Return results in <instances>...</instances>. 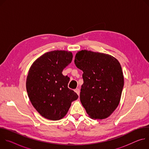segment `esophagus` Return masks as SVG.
<instances>
[{
    "instance_id": "esophagus-1",
    "label": "esophagus",
    "mask_w": 149,
    "mask_h": 149,
    "mask_svg": "<svg viewBox=\"0 0 149 149\" xmlns=\"http://www.w3.org/2000/svg\"><path fill=\"white\" fill-rule=\"evenodd\" d=\"M75 92L78 94V96L79 95V90L78 88H76V89L75 90Z\"/></svg>"
}]
</instances>
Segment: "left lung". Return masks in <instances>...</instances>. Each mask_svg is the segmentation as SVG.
<instances>
[{
	"mask_svg": "<svg viewBox=\"0 0 149 149\" xmlns=\"http://www.w3.org/2000/svg\"><path fill=\"white\" fill-rule=\"evenodd\" d=\"M74 62L83 72L80 101L87 113L93 119L109 117L119 104L124 86L119 62L107 54L82 50Z\"/></svg>",
	"mask_w": 149,
	"mask_h": 149,
	"instance_id": "8db88e82",
	"label": "left lung"
}]
</instances>
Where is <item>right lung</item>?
Segmentation results:
<instances>
[{
  "mask_svg": "<svg viewBox=\"0 0 149 149\" xmlns=\"http://www.w3.org/2000/svg\"><path fill=\"white\" fill-rule=\"evenodd\" d=\"M72 57L71 52L51 51L38 58L29 69L26 84L28 97L34 108L45 118H62L78 97L68 87L70 78L62 74Z\"/></svg>",
  "mask_w": 149,
  "mask_h": 149,
  "instance_id": "add662e5",
  "label": "right lung"
}]
</instances>
